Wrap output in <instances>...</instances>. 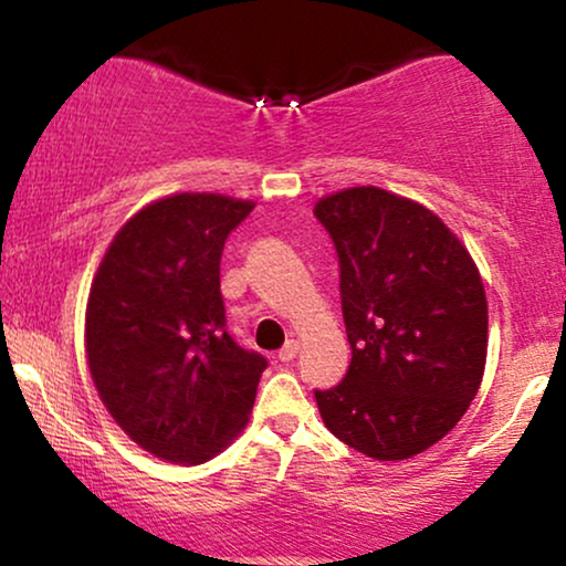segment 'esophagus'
<instances>
[{"mask_svg":"<svg viewBox=\"0 0 566 566\" xmlns=\"http://www.w3.org/2000/svg\"><path fill=\"white\" fill-rule=\"evenodd\" d=\"M296 355H298V343H296V339H289V343H285L281 350H277V360L291 363L293 358H296Z\"/></svg>","mask_w":566,"mask_h":566,"instance_id":"esophagus-1","label":"esophagus"}]
</instances>
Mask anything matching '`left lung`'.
<instances>
[{
    "label": "left lung",
    "instance_id": "obj_1",
    "mask_svg": "<svg viewBox=\"0 0 566 566\" xmlns=\"http://www.w3.org/2000/svg\"><path fill=\"white\" fill-rule=\"evenodd\" d=\"M314 216L335 242L353 350L343 381L314 391L322 420L370 459H412L455 428L482 384V275L436 213L374 185L332 192Z\"/></svg>",
    "mask_w": 566,
    "mask_h": 566
}]
</instances>
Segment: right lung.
<instances>
[{"mask_svg":"<svg viewBox=\"0 0 566 566\" xmlns=\"http://www.w3.org/2000/svg\"><path fill=\"white\" fill-rule=\"evenodd\" d=\"M254 208L177 192L123 223L90 289L84 343L95 389L126 436L196 467L250 420L268 360L227 332L221 252Z\"/></svg>","mask_w":566,"mask_h":566,"instance_id":"add662e5","label":"right lung"}]
</instances>
